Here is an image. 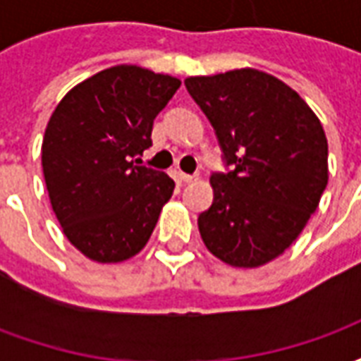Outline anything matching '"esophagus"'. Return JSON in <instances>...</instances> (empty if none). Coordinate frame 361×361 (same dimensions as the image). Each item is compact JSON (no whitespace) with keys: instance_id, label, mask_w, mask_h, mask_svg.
Returning <instances> with one entry per match:
<instances>
[{"instance_id":"34e87169","label":"esophagus","mask_w":361,"mask_h":361,"mask_svg":"<svg viewBox=\"0 0 361 361\" xmlns=\"http://www.w3.org/2000/svg\"><path fill=\"white\" fill-rule=\"evenodd\" d=\"M178 176H180V180L183 181V183H193V181H197V176H189V173L183 172H180Z\"/></svg>"}]
</instances>
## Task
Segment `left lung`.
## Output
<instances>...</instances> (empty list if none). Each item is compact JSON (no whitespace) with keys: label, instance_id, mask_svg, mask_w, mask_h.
I'll return each mask as SVG.
<instances>
[{"label":"left lung","instance_id":"obj_1","mask_svg":"<svg viewBox=\"0 0 361 361\" xmlns=\"http://www.w3.org/2000/svg\"><path fill=\"white\" fill-rule=\"evenodd\" d=\"M216 131L232 172L212 173V204L199 232L235 269L280 257L317 211L329 181V145L302 96L253 67L185 79Z\"/></svg>","mask_w":361,"mask_h":361}]
</instances>
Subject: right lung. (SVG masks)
Listing matches in <instances>:
<instances>
[{
	"mask_svg": "<svg viewBox=\"0 0 361 361\" xmlns=\"http://www.w3.org/2000/svg\"><path fill=\"white\" fill-rule=\"evenodd\" d=\"M178 77L114 66L69 90L42 141V172L63 235L94 263H123L147 245L176 183L141 166L152 121Z\"/></svg>",
	"mask_w": 361,
	"mask_h": 361,
	"instance_id": "obj_1",
	"label": "right lung"
}]
</instances>
